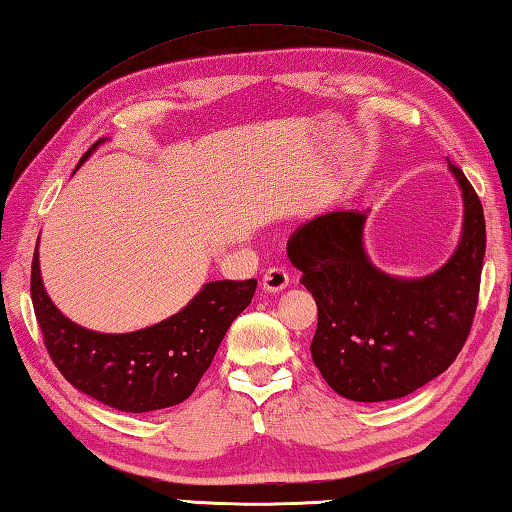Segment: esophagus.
<instances>
[{
    "label": "esophagus",
    "instance_id": "esophagus-1",
    "mask_svg": "<svg viewBox=\"0 0 512 512\" xmlns=\"http://www.w3.org/2000/svg\"><path fill=\"white\" fill-rule=\"evenodd\" d=\"M290 284V277L284 268H270L262 279V286L266 292H281Z\"/></svg>",
    "mask_w": 512,
    "mask_h": 512
}]
</instances>
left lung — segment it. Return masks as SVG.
Segmentation results:
<instances>
[{
	"instance_id": "obj_1",
	"label": "left lung",
	"mask_w": 512,
	"mask_h": 512,
	"mask_svg": "<svg viewBox=\"0 0 512 512\" xmlns=\"http://www.w3.org/2000/svg\"><path fill=\"white\" fill-rule=\"evenodd\" d=\"M449 169L462 191V235L436 273L407 279L376 268L363 242L369 211L317 215L288 239L290 262L319 310L312 361L347 400L411 394L455 361L471 332L486 224L471 182L451 160Z\"/></svg>"
}]
</instances>
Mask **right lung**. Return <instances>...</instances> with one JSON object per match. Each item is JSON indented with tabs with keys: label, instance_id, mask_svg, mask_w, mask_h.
Segmentation results:
<instances>
[{
	"label": "right lung",
	"instance_id": "obj_1",
	"mask_svg": "<svg viewBox=\"0 0 512 512\" xmlns=\"http://www.w3.org/2000/svg\"><path fill=\"white\" fill-rule=\"evenodd\" d=\"M101 143L103 138L76 169ZM255 288L257 279L209 281L173 317L136 332L103 334L76 325L54 306L43 288L39 248L30 277L32 306L54 365L72 387L127 413L167 409L187 400Z\"/></svg>",
	"mask_w": 512,
	"mask_h": 512
}]
</instances>
